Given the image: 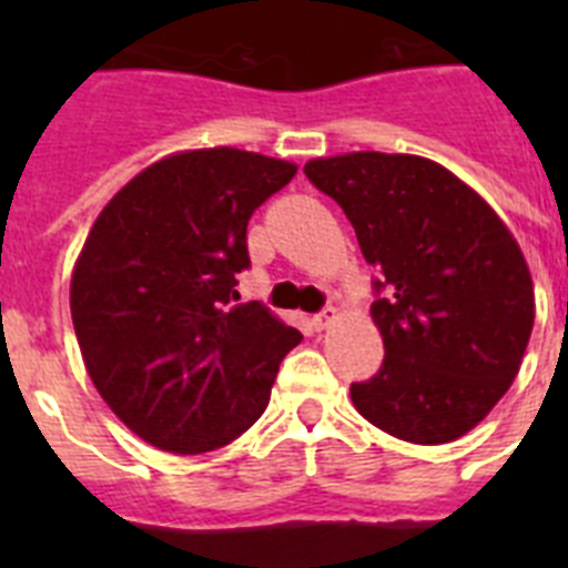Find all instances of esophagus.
Instances as JSON below:
<instances>
[{"mask_svg": "<svg viewBox=\"0 0 568 568\" xmlns=\"http://www.w3.org/2000/svg\"><path fill=\"white\" fill-rule=\"evenodd\" d=\"M335 321H338V310L327 307V310H324V313L313 315V327L321 333V329H329V327H333Z\"/></svg>", "mask_w": 568, "mask_h": 568, "instance_id": "34e87169", "label": "esophagus"}]
</instances>
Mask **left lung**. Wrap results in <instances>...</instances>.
I'll return each mask as SVG.
<instances>
[{"label": "left lung", "instance_id": "obj_1", "mask_svg": "<svg viewBox=\"0 0 568 568\" xmlns=\"http://www.w3.org/2000/svg\"><path fill=\"white\" fill-rule=\"evenodd\" d=\"M310 182L341 204L381 270L373 321L384 366L349 386L369 424L409 444H449L511 386L535 324V287L500 215L444 164L409 153L313 159Z\"/></svg>", "mask_w": 568, "mask_h": 568}]
</instances>
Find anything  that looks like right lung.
I'll return each instance as SVG.
<instances>
[{
  "label": "right lung",
  "instance_id": "obj_1",
  "mask_svg": "<svg viewBox=\"0 0 568 568\" xmlns=\"http://www.w3.org/2000/svg\"><path fill=\"white\" fill-rule=\"evenodd\" d=\"M295 164L239 148L170 153L102 207L70 275L84 369L115 418L173 455L230 444L301 344L258 301L233 304L247 222Z\"/></svg>",
  "mask_w": 568,
  "mask_h": 568
}]
</instances>
